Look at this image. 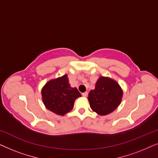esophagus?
<instances>
[{"mask_svg": "<svg viewBox=\"0 0 158 158\" xmlns=\"http://www.w3.org/2000/svg\"><path fill=\"white\" fill-rule=\"evenodd\" d=\"M88 93L86 91V92H85V93H83V94H82V95H83V96H84V97H86L88 96Z\"/></svg>", "mask_w": 158, "mask_h": 158, "instance_id": "obj_1", "label": "esophagus"}]
</instances>
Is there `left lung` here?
Returning a JSON list of instances; mask_svg holds the SVG:
<instances>
[{
	"instance_id": "obj_1",
	"label": "left lung",
	"mask_w": 158,
	"mask_h": 158,
	"mask_svg": "<svg viewBox=\"0 0 158 158\" xmlns=\"http://www.w3.org/2000/svg\"><path fill=\"white\" fill-rule=\"evenodd\" d=\"M123 90L115 80L101 76L96 83L95 89L88 94V101L93 111L100 116L111 114L122 102Z\"/></svg>"
}]
</instances>
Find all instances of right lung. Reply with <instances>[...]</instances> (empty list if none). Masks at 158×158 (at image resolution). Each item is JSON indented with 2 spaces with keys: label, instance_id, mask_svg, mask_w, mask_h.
<instances>
[{
  "label": "right lung",
  "instance_id": "add662e5",
  "mask_svg": "<svg viewBox=\"0 0 158 158\" xmlns=\"http://www.w3.org/2000/svg\"><path fill=\"white\" fill-rule=\"evenodd\" d=\"M43 103L47 109L57 115L64 116L74 106V102L81 94L69 83L68 75L49 81L42 89Z\"/></svg>",
  "mask_w": 158,
  "mask_h": 158
}]
</instances>
